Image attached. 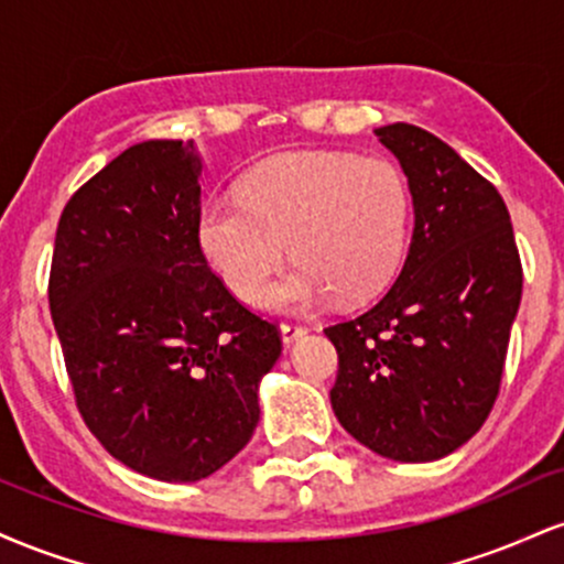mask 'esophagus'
<instances>
[{"mask_svg": "<svg viewBox=\"0 0 564 564\" xmlns=\"http://www.w3.org/2000/svg\"><path fill=\"white\" fill-rule=\"evenodd\" d=\"M304 334H307V328H304V326H296V323H281L283 345H291V341H296Z\"/></svg>", "mask_w": 564, "mask_h": 564, "instance_id": "obj_1", "label": "esophagus"}]
</instances>
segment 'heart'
Instances as JSON below:
<instances>
[{
    "mask_svg": "<svg viewBox=\"0 0 564 564\" xmlns=\"http://www.w3.org/2000/svg\"><path fill=\"white\" fill-rule=\"evenodd\" d=\"M408 215V185L390 161L302 151L257 164L243 198L204 200L193 232L206 264L241 300L254 296L289 249L296 262L257 304L310 313L334 296L360 302L384 289L403 260Z\"/></svg>",
    "mask_w": 564,
    "mask_h": 564,
    "instance_id": "1",
    "label": "heart"
}]
</instances>
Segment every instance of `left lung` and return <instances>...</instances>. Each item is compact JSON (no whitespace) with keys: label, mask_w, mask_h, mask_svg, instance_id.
Returning <instances> with one entry per match:
<instances>
[{"label":"left lung","mask_w":564,"mask_h":564,"mask_svg":"<svg viewBox=\"0 0 564 564\" xmlns=\"http://www.w3.org/2000/svg\"><path fill=\"white\" fill-rule=\"evenodd\" d=\"M377 138L408 177L411 246L371 310L326 328L339 355L332 408L379 456L437 462L496 403L522 300L520 254L503 198L451 145L403 121Z\"/></svg>","instance_id":"obj_1"}]
</instances>
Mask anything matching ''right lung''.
<instances>
[{"mask_svg": "<svg viewBox=\"0 0 564 564\" xmlns=\"http://www.w3.org/2000/svg\"><path fill=\"white\" fill-rule=\"evenodd\" d=\"M196 142L145 140L57 223L50 313L76 405L116 462L161 482L215 475L254 435L281 355L196 246Z\"/></svg>", "mask_w": 564, "mask_h": 564, "instance_id": "add662e5", "label": "right lung"}]
</instances>
